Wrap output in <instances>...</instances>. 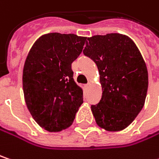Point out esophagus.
<instances>
[{
  "label": "esophagus",
  "mask_w": 159,
  "mask_h": 159,
  "mask_svg": "<svg viewBox=\"0 0 159 159\" xmlns=\"http://www.w3.org/2000/svg\"><path fill=\"white\" fill-rule=\"evenodd\" d=\"M90 85H91L90 83L86 84V85H85V88H86V89H88V88H89V87H90Z\"/></svg>",
  "instance_id": "esophagus-1"
}]
</instances>
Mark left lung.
Listing matches in <instances>:
<instances>
[{
  "label": "left lung",
  "instance_id": "obj_1",
  "mask_svg": "<svg viewBox=\"0 0 159 159\" xmlns=\"http://www.w3.org/2000/svg\"><path fill=\"white\" fill-rule=\"evenodd\" d=\"M88 40L83 53L97 64L103 90L99 103L91 106L96 123L106 131H122L144 106L148 85L146 63L125 35L111 33Z\"/></svg>",
  "mask_w": 159,
  "mask_h": 159
}]
</instances>
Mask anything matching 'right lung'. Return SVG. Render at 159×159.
Masks as SVG:
<instances>
[{
  "label": "right lung",
  "instance_id": "right-lung-1",
  "mask_svg": "<svg viewBox=\"0 0 159 159\" xmlns=\"http://www.w3.org/2000/svg\"><path fill=\"white\" fill-rule=\"evenodd\" d=\"M86 39L49 33L40 36L28 52L22 77L24 98L34 120L46 131L69 128L83 103L71 63L82 52Z\"/></svg>",
  "mask_w": 159,
  "mask_h": 159
}]
</instances>
